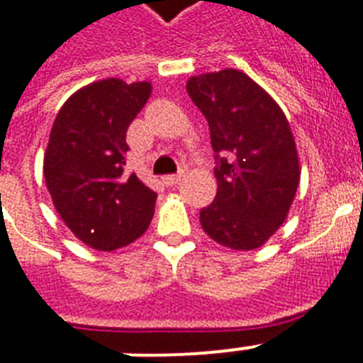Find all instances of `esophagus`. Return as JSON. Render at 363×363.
<instances>
[{
	"label": "esophagus",
	"instance_id": "34e87169",
	"mask_svg": "<svg viewBox=\"0 0 363 363\" xmlns=\"http://www.w3.org/2000/svg\"><path fill=\"white\" fill-rule=\"evenodd\" d=\"M182 172L181 173H177V175H166V177H162V182L166 184V186H175V184H179L182 179Z\"/></svg>",
	"mask_w": 363,
	"mask_h": 363
}]
</instances>
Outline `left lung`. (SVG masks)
Masks as SVG:
<instances>
[{
	"label": "left lung",
	"instance_id": "1",
	"mask_svg": "<svg viewBox=\"0 0 363 363\" xmlns=\"http://www.w3.org/2000/svg\"><path fill=\"white\" fill-rule=\"evenodd\" d=\"M186 91L207 119L218 158L216 197L199 212L203 231L237 252L261 248L287 220L300 182L287 117L237 69L191 76Z\"/></svg>",
	"mask_w": 363,
	"mask_h": 363
}]
</instances>
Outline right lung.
Masks as SVG:
<instances>
[{"label":"right lung","mask_w":363,"mask_h":363,"mask_svg":"<svg viewBox=\"0 0 363 363\" xmlns=\"http://www.w3.org/2000/svg\"><path fill=\"white\" fill-rule=\"evenodd\" d=\"M151 93V82H93L67 99L50 132L44 181L55 211L99 252L134 242L155 214V191L125 172L126 130Z\"/></svg>","instance_id":"right-lung-1"}]
</instances>
